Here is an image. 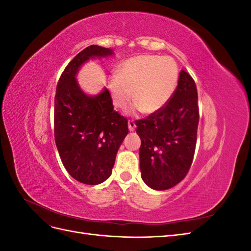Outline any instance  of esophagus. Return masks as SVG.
Masks as SVG:
<instances>
[{
	"label": "esophagus",
	"mask_w": 251,
	"mask_h": 251,
	"mask_svg": "<svg viewBox=\"0 0 251 251\" xmlns=\"http://www.w3.org/2000/svg\"><path fill=\"white\" fill-rule=\"evenodd\" d=\"M127 126H128V130L130 131H134L136 128V125L133 120H128L127 121Z\"/></svg>",
	"instance_id": "obj_1"
}]
</instances>
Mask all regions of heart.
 I'll return each instance as SVG.
<instances>
[{"mask_svg": "<svg viewBox=\"0 0 251 251\" xmlns=\"http://www.w3.org/2000/svg\"><path fill=\"white\" fill-rule=\"evenodd\" d=\"M178 77V65L172 57L139 55L121 64L118 74L111 75L108 86L116 108L126 110L134 100L141 112L151 114L169 102Z\"/></svg>", "mask_w": 251, "mask_h": 251, "instance_id": "1", "label": "heart"}]
</instances>
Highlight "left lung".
<instances>
[{"label": "left lung", "instance_id": "obj_1", "mask_svg": "<svg viewBox=\"0 0 251 251\" xmlns=\"http://www.w3.org/2000/svg\"><path fill=\"white\" fill-rule=\"evenodd\" d=\"M199 117L195 80L182 70L169 102L136 121L141 177L151 188L164 191L185 178L195 155Z\"/></svg>", "mask_w": 251, "mask_h": 251}]
</instances>
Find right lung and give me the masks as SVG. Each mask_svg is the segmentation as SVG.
<instances>
[{"instance_id": "1", "label": "right lung", "mask_w": 251, "mask_h": 251, "mask_svg": "<svg viewBox=\"0 0 251 251\" xmlns=\"http://www.w3.org/2000/svg\"><path fill=\"white\" fill-rule=\"evenodd\" d=\"M111 54V49L97 45L80 51L60 75L54 98V138L60 160L75 180L89 185L111 176L118 149L128 133L127 120L114 110L108 89L88 96L75 75L91 57Z\"/></svg>"}]
</instances>
